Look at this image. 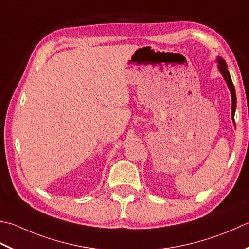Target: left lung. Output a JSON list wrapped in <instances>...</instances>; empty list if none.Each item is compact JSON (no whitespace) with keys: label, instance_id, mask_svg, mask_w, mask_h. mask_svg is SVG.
I'll list each match as a JSON object with an SVG mask.
<instances>
[{"label":"left lung","instance_id":"left-lung-1","mask_svg":"<svg viewBox=\"0 0 249 249\" xmlns=\"http://www.w3.org/2000/svg\"><path fill=\"white\" fill-rule=\"evenodd\" d=\"M219 62V70L222 73L223 77H225V80L227 82V84L229 86V89H230L231 91V95H232V118L233 121H234V112H235V108H236V95H235V89H234V85H233V82L231 80V76H230V73H229L228 70V66L226 61L222 59V58H219L218 59Z\"/></svg>","mask_w":249,"mask_h":249}]
</instances>
